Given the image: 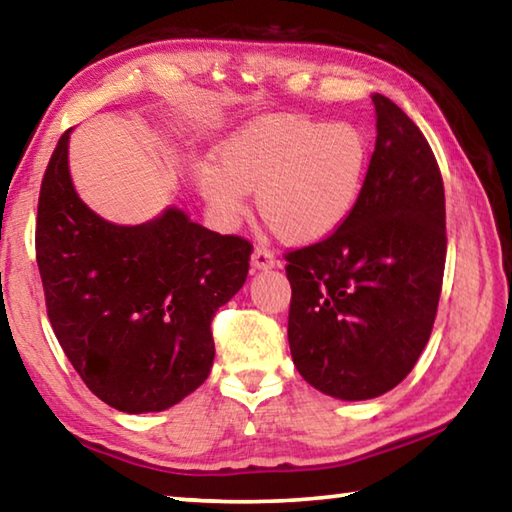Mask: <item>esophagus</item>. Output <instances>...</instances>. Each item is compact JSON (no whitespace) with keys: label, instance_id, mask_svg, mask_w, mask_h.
Here are the masks:
<instances>
[{"label":"esophagus","instance_id":"1","mask_svg":"<svg viewBox=\"0 0 512 512\" xmlns=\"http://www.w3.org/2000/svg\"><path fill=\"white\" fill-rule=\"evenodd\" d=\"M250 262H253L255 268H273L277 264V259H275V255L268 248L257 246L253 250V259H250Z\"/></svg>","mask_w":512,"mask_h":512}]
</instances>
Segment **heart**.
<instances>
[{"instance_id":"b5f03b06","label":"heart","mask_w":512,"mask_h":512,"mask_svg":"<svg viewBox=\"0 0 512 512\" xmlns=\"http://www.w3.org/2000/svg\"><path fill=\"white\" fill-rule=\"evenodd\" d=\"M370 144L348 121L262 117L239 128L196 169L198 189L223 221L246 214V192L277 239L314 244L339 230L366 183Z\"/></svg>"}]
</instances>
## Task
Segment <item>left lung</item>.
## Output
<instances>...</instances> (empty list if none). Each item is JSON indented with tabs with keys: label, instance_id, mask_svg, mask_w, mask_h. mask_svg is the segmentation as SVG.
Returning <instances> with one entry per match:
<instances>
[{
	"label": "left lung",
	"instance_id": "left-lung-1",
	"mask_svg": "<svg viewBox=\"0 0 512 512\" xmlns=\"http://www.w3.org/2000/svg\"><path fill=\"white\" fill-rule=\"evenodd\" d=\"M377 142L352 214L332 235L289 250V345L305 381L370 400L413 370L443 291L445 187L429 142L375 94Z\"/></svg>",
	"mask_w": 512,
	"mask_h": 512
}]
</instances>
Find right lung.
I'll use <instances>...</instances> for the list:
<instances>
[{
  "label": "right lung",
  "mask_w": 512,
  "mask_h": 512,
  "mask_svg": "<svg viewBox=\"0 0 512 512\" xmlns=\"http://www.w3.org/2000/svg\"><path fill=\"white\" fill-rule=\"evenodd\" d=\"M69 131L42 176L36 259L49 323L85 386L126 413L164 411L212 370V318L244 287L253 244L167 210L103 221L74 192Z\"/></svg>",
  "instance_id": "add662e5"
}]
</instances>
